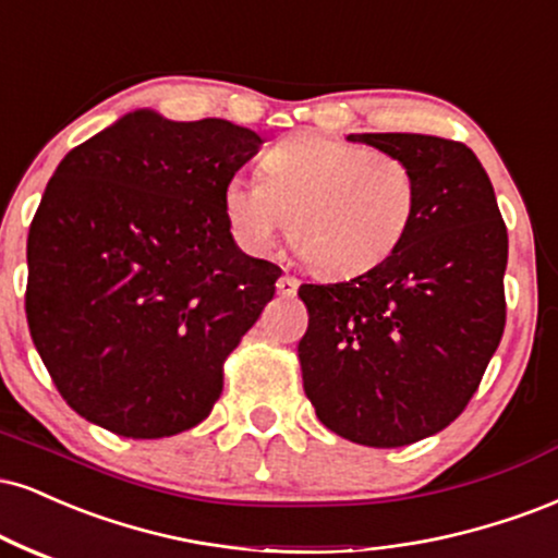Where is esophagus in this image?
Here are the masks:
<instances>
[{"label":"esophagus","mask_w":558,"mask_h":558,"mask_svg":"<svg viewBox=\"0 0 558 558\" xmlns=\"http://www.w3.org/2000/svg\"><path fill=\"white\" fill-rule=\"evenodd\" d=\"M275 288H278L280 296H283V299H291V296H296V291H299V280L293 278V275H283V278L278 280V286H275Z\"/></svg>","instance_id":"esophagus-1"}]
</instances>
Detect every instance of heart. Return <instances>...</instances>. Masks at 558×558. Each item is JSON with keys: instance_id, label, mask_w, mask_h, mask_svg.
Masks as SVG:
<instances>
[{"instance_id": "1", "label": "heart", "mask_w": 558, "mask_h": 558, "mask_svg": "<svg viewBox=\"0 0 558 558\" xmlns=\"http://www.w3.org/2000/svg\"><path fill=\"white\" fill-rule=\"evenodd\" d=\"M259 179L223 190L228 231L246 254L286 233L322 278H355L387 262L418 213V177L400 156L319 132H296L259 160Z\"/></svg>"}]
</instances>
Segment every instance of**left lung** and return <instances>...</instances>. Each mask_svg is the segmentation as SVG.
<instances>
[{"label":"left lung","instance_id":"left-lung-1","mask_svg":"<svg viewBox=\"0 0 558 558\" xmlns=\"http://www.w3.org/2000/svg\"><path fill=\"white\" fill-rule=\"evenodd\" d=\"M400 156L418 213L400 250L348 283L301 286V377L317 418L355 445L405 447L452 424L507 322V226L468 145L434 134H348Z\"/></svg>","mask_w":558,"mask_h":558}]
</instances>
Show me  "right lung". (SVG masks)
I'll use <instances>...</instances> for the list:
<instances>
[{"label":"right lung","instance_id":"1","mask_svg":"<svg viewBox=\"0 0 558 558\" xmlns=\"http://www.w3.org/2000/svg\"><path fill=\"white\" fill-rule=\"evenodd\" d=\"M262 137L134 111L77 145L28 231L25 317L66 405L119 436L197 426L280 267L236 250L223 190Z\"/></svg>","mask_w":558,"mask_h":558}]
</instances>
